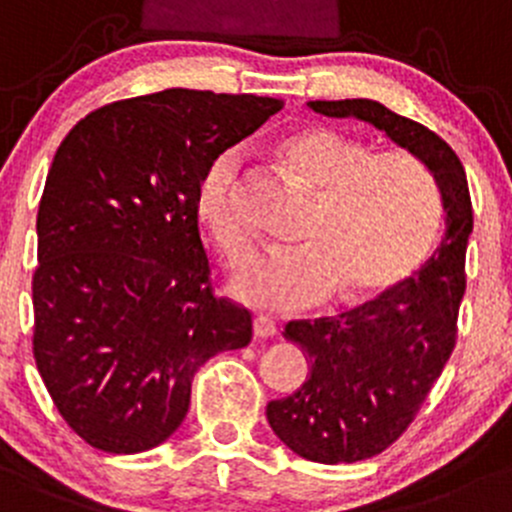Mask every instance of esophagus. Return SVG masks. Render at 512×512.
Returning <instances> with one entry per match:
<instances>
[{
    "label": "esophagus",
    "instance_id": "esophagus-1",
    "mask_svg": "<svg viewBox=\"0 0 512 512\" xmlns=\"http://www.w3.org/2000/svg\"><path fill=\"white\" fill-rule=\"evenodd\" d=\"M277 335V325L267 315L255 317V337H272Z\"/></svg>",
    "mask_w": 512,
    "mask_h": 512
}]
</instances>
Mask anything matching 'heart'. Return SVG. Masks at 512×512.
<instances>
[{"mask_svg": "<svg viewBox=\"0 0 512 512\" xmlns=\"http://www.w3.org/2000/svg\"><path fill=\"white\" fill-rule=\"evenodd\" d=\"M282 157L317 207L297 250L267 252L235 280L242 300L275 312L385 295L428 260L443 192L433 170L408 150H375L335 127H305L282 142ZM245 155L225 150L197 185V215L232 267L255 255V237L237 207Z\"/></svg>", "mask_w": 512, "mask_h": 512, "instance_id": "1", "label": "heart"}]
</instances>
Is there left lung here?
<instances>
[{
    "mask_svg": "<svg viewBox=\"0 0 512 512\" xmlns=\"http://www.w3.org/2000/svg\"><path fill=\"white\" fill-rule=\"evenodd\" d=\"M310 107L375 124L418 155L438 177L448 210L443 242L415 277L340 317L285 325V337L307 352L312 370L295 393L267 405L272 430L312 463H357L410 428L453 355L473 202L460 157L425 124L372 99H317Z\"/></svg>",
    "mask_w": 512,
    "mask_h": 512,
    "instance_id": "obj_1",
    "label": "left lung"
}]
</instances>
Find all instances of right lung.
Instances as JSON below:
<instances>
[{"label":"right lung","instance_id":"add662e5","mask_svg":"<svg viewBox=\"0 0 512 512\" xmlns=\"http://www.w3.org/2000/svg\"><path fill=\"white\" fill-rule=\"evenodd\" d=\"M282 102L165 89L74 124L49 167L32 277L37 370L64 423L130 455L170 438L192 377L252 340V312L215 292L197 185Z\"/></svg>","mask_w":512,"mask_h":512}]
</instances>
